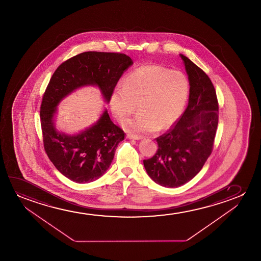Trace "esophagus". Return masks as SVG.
Wrapping results in <instances>:
<instances>
[{
	"instance_id": "1",
	"label": "esophagus",
	"mask_w": 261,
	"mask_h": 261,
	"mask_svg": "<svg viewBox=\"0 0 261 261\" xmlns=\"http://www.w3.org/2000/svg\"><path fill=\"white\" fill-rule=\"evenodd\" d=\"M126 138L130 140H137V141H138V140L143 139V137H142V136H135V135H130V134L126 135Z\"/></svg>"
}]
</instances>
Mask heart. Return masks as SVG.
I'll list each match as a JSON object with an SVG mask.
<instances>
[{
  "mask_svg": "<svg viewBox=\"0 0 261 261\" xmlns=\"http://www.w3.org/2000/svg\"><path fill=\"white\" fill-rule=\"evenodd\" d=\"M189 80L182 71L159 65H145L125 77L111 95V111L119 121L137 109L136 118L124 126L128 131L150 133L170 127L182 114L189 96Z\"/></svg>",
  "mask_w": 261,
  "mask_h": 261,
  "instance_id": "b5f03b06",
  "label": "heart"
}]
</instances>
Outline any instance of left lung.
<instances>
[{
    "label": "left lung",
    "mask_w": 261,
    "mask_h": 261,
    "mask_svg": "<svg viewBox=\"0 0 261 261\" xmlns=\"http://www.w3.org/2000/svg\"><path fill=\"white\" fill-rule=\"evenodd\" d=\"M190 84L186 111L169 131L158 137V150L144 160L147 174L168 188L185 185L200 171L211 155L218 124V104L213 84L190 59L179 54Z\"/></svg>",
    "instance_id": "left-lung-1"
}]
</instances>
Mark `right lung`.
<instances>
[{
    "instance_id": "1",
    "label": "right lung",
    "mask_w": 261,
    "mask_h": 261,
    "mask_svg": "<svg viewBox=\"0 0 261 261\" xmlns=\"http://www.w3.org/2000/svg\"><path fill=\"white\" fill-rule=\"evenodd\" d=\"M133 63L125 54L86 51L63 62L51 76L40 111L43 145L55 168L73 182H93L103 175L125 133L111 121L106 108L84 130L73 135L61 132L56 127L58 106L86 86H96L109 103L117 83Z\"/></svg>"
}]
</instances>
